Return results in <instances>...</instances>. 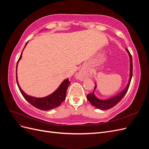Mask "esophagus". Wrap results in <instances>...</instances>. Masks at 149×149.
<instances>
[{"label": "esophagus", "instance_id": "obj_1", "mask_svg": "<svg viewBox=\"0 0 149 149\" xmlns=\"http://www.w3.org/2000/svg\"><path fill=\"white\" fill-rule=\"evenodd\" d=\"M86 75V72L84 70H81L77 74V77L79 79H83Z\"/></svg>", "mask_w": 149, "mask_h": 149}]
</instances>
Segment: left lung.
<instances>
[{
    "label": "left lung",
    "instance_id": "8db88e82",
    "mask_svg": "<svg viewBox=\"0 0 149 149\" xmlns=\"http://www.w3.org/2000/svg\"><path fill=\"white\" fill-rule=\"evenodd\" d=\"M126 51L127 52L130 58V76H129V80L128 81V83L126 86V87L123 89V91L120 92L119 94H117V95L111 97L109 99H106V100H101V99H99L97 97L95 94H94V91L96 89V83H95L96 86L94 87V91L92 93L88 94L87 95V99L88 100L91 102V105L96 107V108L99 109L101 110H106V109H109L110 108L113 107L115 106L117 104H118L119 102L120 101V100L124 97L125 96V94L127 93V90L129 89V85L130 83V81H131V79L132 77V56L130 55V53H129V50L127 49H125Z\"/></svg>",
    "mask_w": 149,
    "mask_h": 149
}]
</instances>
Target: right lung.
Returning a JSON list of instances; mask_svg holds the SVG:
<instances>
[{
    "instance_id": "1",
    "label": "right lung",
    "mask_w": 149,
    "mask_h": 149,
    "mask_svg": "<svg viewBox=\"0 0 149 149\" xmlns=\"http://www.w3.org/2000/svg\"><path fill=\"white\" fill-rule=\"evenodd\" d=\"M27 43H26L25 47L24 48V49L25 48ZM23 50H22V52H23ZM22 52L21 53L19 60L17 61V65L16 68V79H17V83L18 85V87H19L20 89V91L22 93V96L24 97L25 100L27 101L30 104L36 108H38V109L40 110L48 111V110L54 109V108H56L59 106H60L61 104L65 100L66 96V90L68 88L69 85L71 83L68 80V78L64 80L59 86V87H58L55 91H54L52 94H49V95L46 97H35L33 96H30L28 95V94H26L23 90L21 89L17 79V65H18V63H19V61L22 58Z\"/></svg>"
}]
</instances>
